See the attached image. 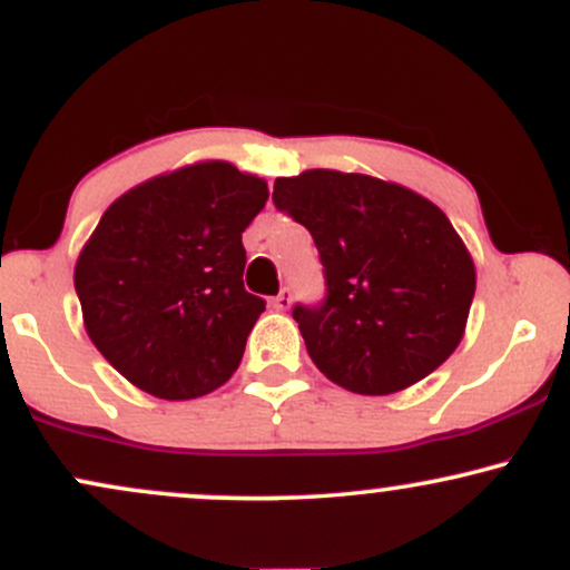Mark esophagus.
I'll list each match as a JSON object with an SVG mask.
<instances>
[{
  "label": "esophagus",
  "instance_id": "1",
  "mask_svg": "<svg viewBox=\"0 0 570 570\" xmlns=\"http://www.w3.org/2000/svg\"><path fill=\"white\" fill-rule=\"evenodd\" d=\"M271 307L273 311H289L292 307V294H289V289H284L278 294V297H273L271 299Z\"/></svg>",
  "mask_w": 570,
  "mask_h": 570
}]
</instances>
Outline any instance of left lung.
I'll return each instance as SVG.
<instances>
[{"label": "left lung", "instance_id": "1", "mask_svg": "<svg viewBox=\"0 0 570 570\" xmlns=\"http://www.w3.org/2000/svg\"><path fill=\"white\" fill-rule=\"evenodd\" d=\"M273 203L311 230L322 307H294L307 356L340 389L385 396L423 381L461 345L476 271L436 203L370 174L281 176Z\"/></svg>", "mask_w": 570, "mask_h": 570}]
</instances>
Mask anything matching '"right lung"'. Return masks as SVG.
Segmentation results:
<instances>
[{
	"label": "right lung",
	"instance_id": "obj_1",
	"mask_svg": "<svg viewBox=\"0 0 570 570\" xmlns=\"http://www.w3.org/2000/svg\"><path fill=\"white\" fill-rule=\"evenodd\" d=\"M267 181L198 160L122 193L75 265L90 343L147 394L185 402L233 377L265 303L244 289L240 233Z\"/></svg>",
	"mask_w": 570,
	"mask_h": 570
}]
</instances>
